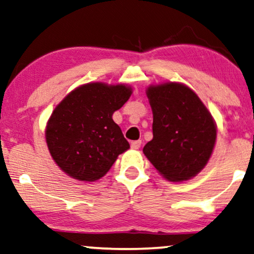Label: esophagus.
<instances>
[{
    "mask_svg": "<svg viewBox=\"0 0 254 254\" xmlns=\"http://www.w3.org/2000/svg\"><path fill=\"white\" fill-rule=\"evenodd\" d=\"M141 140H136V141H133V142L130 143V147L133 148V149H139V148L141 147Z\"/></svg>",
    "mask_w": 254,
    "mask_h": 254,
    "instance_id": "obj_1",
    "label": "esophagus"
}]
</instances>
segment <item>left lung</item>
I'll use <instances>...</instances> for the list:
<instances>
[{"instance_id": "1", "label": "left lung", "mask_w": 254, "mask_h": 254, "mask_svg": "<svg viewBox=\"0 0 254 254\" xmlns=\"http://www.w3.org/2000/svg\"><path fill=\"white\" fill-rule=\"evenodd\" d=\"M146 94L153 111V139L143 147V154L170 182L192 179L211 157L217 137L215 119L184 84L150 85Z\"/></svg>"}]
</instances>
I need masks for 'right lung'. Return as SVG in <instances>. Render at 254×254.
<instances>
[{"mask_svg":"<svg viewBox=\"0 0 254 254\" xmlns=\"http://www.w3.org/2000/svg\"><path fill=\"white\" fill-rule=\"evenodd\" d=\"M133 93L125 84L87 83L52 112L45 140L56 164L72 179L93 182L107 174L129 143L112 117Z\"/></svg>","mask_w":254,"mask_h":254,"instance_id":"1","label":"right lung"}]
</instances>
